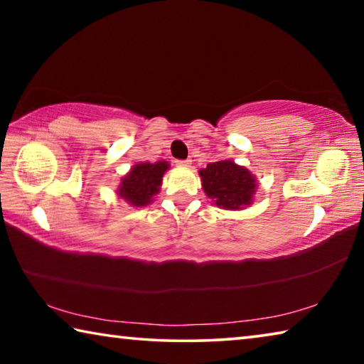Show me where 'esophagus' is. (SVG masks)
<instances>
[{"mask_svg":"<svg viewBox=\"0 0 364 364\" xmlns=\"http://www.w3.org/2000/svg\"><path fill=\"white\" fill-rule=\"evenodd\" d=\"M176 165H178V167L188 168V167H191V160L189 159L188 160H176Z\"/></svg>","mask_w":364,"mask_h":364,"instance_id":"34e87169","label":"esophagus"}]
</instances>
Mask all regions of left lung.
Wrapping results in <instances>:
<instances>
[{
    "label": "left lung",
    "instance_id": "obj_1",
    "mask_svg": "<svg viewBox=\"0 0 364 364\" xmlns=\"http://www.w3.org/2000/svg\"><path fill=\"white\" fill-rule=\"evenodd\" d=\"M202 189L215 205L226 210H239L252 204L258 183L247 168L232 160H220L199 171Z\"/></svg>",
    "mask_w": 364,
    "mask_h": 364
}]
</instances>
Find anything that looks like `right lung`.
<instances>
[{"label": "right lung", "instance_id": "obj_1", "mask_svg": "<svg viewBox=\"0 0 364 364\" xmlns=\"http://www.w3.org/2000/svg\"><path fill=\"white\" fill-rule=\"evenodd\" d=\"M168 167L170 165L165 160L156 164L144 162L133 165V168L122 178L117 194L133 207H146L160 191L162 176Z\"/></svg>", "mask_w": 364, "mask_h": 364}]
</instances>
